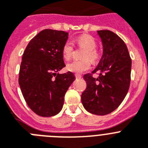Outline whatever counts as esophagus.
<instances>
[{
  "label": "esophagus",
  "instance_id": "1",
  "mask_svg": "<svg viewBox=\"0 0 148 148\" xmlns=\"http://www.w3.org/2000/svg\"><path fill=\"white\" fill-rule=\"evenodd\" d=\"M75 77H76V78H81L82 77V75H81V74H75Z\"/></svg>",
  "mask_w": 148,
  "mask_h": 148
}]
</instances>
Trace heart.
I'll return each mask as SVG.
<instances>
[{
	"label": "heart",
	"instance_id": "obj_1",
	"mask_svg": "<svg viewBox=\"0 0 148 148\" xmlns=\"http://www.w3.org/2000/svg\"><path fill=\"white\" fill-rule=\"evenodd\" d=\"M76 43L79 47L86 49L83 60H74L67 64V69L74 73H83L91 68V62H95L99 59V54L95 49L97 43L90 35L84 34L76 39ZM62 55L65 59H70L74 53V46L71 41H66L62 47Z\"/></svg>",
	"mask_w": 148,
	"mask_h": 148
}]
</instances>
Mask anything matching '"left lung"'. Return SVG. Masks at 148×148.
<instances>
[{
  "mask_svg": "<svg viewBox=\"0 0 148 148\" xmlns=\"http://www.w3.org/2000/svg\"><path fill=\"white\" fill-rule=\"evenodd\" d=\"M102 41L103 55L98 66L84 79L86 89L81 95L88 112L106 115L116 110L128 92L131 80L132 59L126 43L109 30L98 31ZM99 74L93 78V73Z\"/></svg>",
  "mask_w": 148,
  "mask_h": 148,
  "instance_id": "left-lung-1",
  "label": "left lung"
}]
</instances>
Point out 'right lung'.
I'll list each match as a JSON object with an SVG mask.
<instances>
[{
  "mask_svg": "<svg viewBox=\"0 0 148 148\" xmlns=\"http://www.w3.org/2000/svg\"><path fill=\"white\" fill-rule=\"evenodd\" d=\"M68 38V32L44 29L30 40L22 56L18 84L28 106L39 116L59 114L75 80L72 72L58 73L65 66L62 49Z\"/></svg>",
  "mask_w": 148,
  "mask_h": 148,
  "instance_id": "add662e5",
  "label": "right lung"
}]
</instances>
